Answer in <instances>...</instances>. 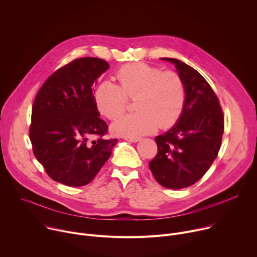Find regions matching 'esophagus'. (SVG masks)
<instances>
[{
	"label": "esophagus",
	"instance_id": "1",
	"mask_svg": "<svg viewBox=\"0 0 257 257\" xmlns=\"http://www.w3.org/2000/svg\"><path fill=\"white\" fill-rule=\"evenodd\" d=\"M125 139L128 140V141H131V142H137V141L140 140V137H129V136H126Z\"/></svg>",
	"mask_w": 257,
	"mask_h": 257
}]
</instances>
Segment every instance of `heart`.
<instances>
[{
  "label": "heart",
  "mask_w": 257,
  "mask_h": 257,
  "mask_svg": "<svg viewBox=\"0 0 257 257\" xmlns=\"http://www.w3.org/2000/svg\"><path fill=\"white\" fill-rule=\"evenodd\" d=\"M117 84L101 82L94 91L98 112L109 120L119 118L135 99L136 113L118 119L112 130L118 135L137 137L167 129L180 119L186 101V88L179 73L163 71L146 63L122 66L114 76Z\"/></svg>",
  "instance_id": "heart-1"
}]
</instances>
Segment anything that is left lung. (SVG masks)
Returning a JSON list of instances; mask_svg holds the SVG:
<instances>
[{
	"mask_svg": "<svg viewBox=\"0 0 257 257\" xmlns=\"http://www.w3.org/2000/svg\"><path fill=\"white\" fill-rule=\"evenodd\" d=\"M174 63L185 83L186 101L178 123L156 137L157 156L149 163L159 184L170 189L189 187L200 180L216 159L224 134L218 98L203 76L180 60Z\"/></svg>",
	"mask_w": 257,
	"mask_h": 257,
	"instance_id": "8db88e82",
	"label": "left lung"
}]
</instances>
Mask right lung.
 Segmentation results:
<instances>
[{
  "mask_svg": "<svg viewBox=\"0 0 257 257\" xmlns=\"http://www.w3.org/2000/svg\"><path fill=\"white\" fill-rule=\"evenodd\" d=\"M98 58L64 65L45 81L31 111L32 152L54 181L71 187L90 183L111 157L117 138L99 118L92 85L108 69Z\"/></svg>",
  "mask_w": 257,
  "mask_h": 257,
  "instance_id": "1",
  "label": "right lung"
}]
</instances>
